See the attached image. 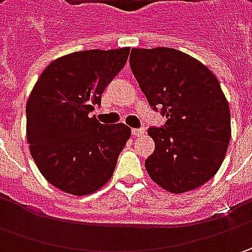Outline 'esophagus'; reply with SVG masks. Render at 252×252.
<instances>
[{
    "mask_svg": "<svg viewBox=\"0 0 252 252\" xmlns=\"http://www.w3.org/2000/svg\"><path fill=\"white\" fill-rule=\"evenodd\" d=\"M144 129H131V134L134 136V137H139V136H143L144 134Z\"/></svg>",
    "mask_w": 252,
    "mask_h": 252,
    "instance_id": "esophagus-1",
    "label": "esophagus"
}]
</instances>
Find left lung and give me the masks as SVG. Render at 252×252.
<instances>
[{"mask_svg":"<svg viewBox=\"0 0 252 252\" xmlns=\"http://www.w3.org/2000/svg\"><path fill=\"white\" fill-rule=\"evenodd\" d=\"M129 62L151 108L168 118L147 131L156 143L146 160L150 178L171 193L202 187L220 168L231 136L218 78L196 59L169 47L131 49Z\"/></svg>","mask_w":252,"mask_h":252,"instance_id":"1","label":"left lung"}]
</instances>
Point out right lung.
Here are the masks:
<instances>
[{
  "mask_svg": "<svg viewBox=\"0 0 252 252\" xmlns=\"http://www.w3.org/2000/svg\"><path fill=\"white\" fill-rule=\"evenodd\" d=\"M130 49L84 50L59 57L40 74L26 103V136L39 171L75 196L102 188L115 171L131 131L90 116Z\"/></svg>",
  "mask_w": 252,
  "mask_h": 252,
  "instance_id": "add662e5",
  "label": "right lung"
}]
</instances>
